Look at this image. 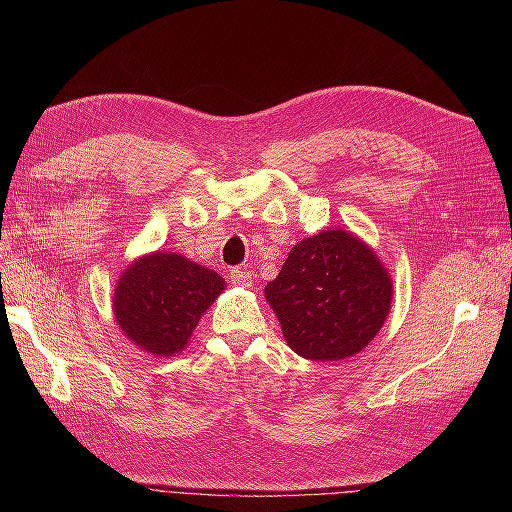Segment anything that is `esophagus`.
<instances>
[{
  "label": "esophagus",
  "mask_w": 512,
  "mask_h": 512,
  "mask_svg": "<svg viewBox=\"0 0 512 512\" xmlns=\"http://www.w3.org/2000/svg\"><path fill=\"white\" fill-rule=\"evenodd\" d=\"M228 280H230L232 286L247 288V286H252V273L250 271H243V269H232L228 273Z\"/></svg>",
  "instance_id": "obj_1"
}]
</instances>
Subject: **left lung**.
Here are the masks:
<instances>
[{"label": "left lung", "instance_id": "left-lung-1", "mask_svg": "<svg viewBox=\"0 0 512 512\" xmlns=\"http://www.w3.org/2000/svg\"><path fill=\"white\" fill-rule=\"evenodd\" d=\"M265 294L294 352L339 361L376 337L393 284L365 243L346 230H324L292 247Z\"/></svg>", "mask_w": 512, "mask_h": 512}]
</instances>
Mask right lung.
<instances>
[{"label":"right lung","mask_w":512,"mask_h":512,"mask_svg":"<svg viewBox=\"0 0 512 512\" xmlns=\"http://www.w3.org/2000/svg\"><path fill=\"white\" fill-rule=\"evenodd\" d=\"M222 277L179 254L145 256L121 275L115 318L130 342L156 356L185 348L207 307L224 290Z\"/></svg>","instance_id":"add662e5"}]
</instances>
